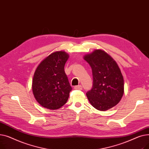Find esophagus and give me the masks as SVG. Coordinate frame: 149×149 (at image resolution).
<instances>
[{
    "label": "esophagus",
    "instance_id": "1",
    "mask_svg": "<svg viewBox=\"0 0 149 149\" xmlns=\"http://www.w3.org/2000/svg\"><path fill=\"white\" fill-rule=\"evenodd\" d=\"M74 89H78V90H81L83 89V87L81 85H78V86H76L74 87Z\"/></svg>",
    "mask_w": 149,
    "mask_h": 149
}]
</instances>
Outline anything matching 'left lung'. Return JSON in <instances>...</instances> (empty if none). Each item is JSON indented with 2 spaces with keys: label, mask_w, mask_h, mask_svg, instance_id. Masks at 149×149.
Listing matches in <instances>:
<instances>
[{
  "label": "left lung",
  "mask_w": 149,
  "mask_h": 149,
  "mask_svg": "<svg viewBox=\"0 0 149 149\" xmlns=\"http://www.w3.org/2000/svg\"><path fill=\"white\" fill-rule=\"evenodd\" d=\"M93 76L92 89L86 93L91 105L105 111L118 104L124 93V79L116 61L104 51L96 49L85 55Z\"/></svg>",
  "instance_id": "1"
}]
</instances>
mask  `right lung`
<instances>
[{
    "mask_svg": "<svg viewBox=\"0 0 149 149\" xmlns=\"http://www.w3.org/2000/svg\"><path fill=\"white\" fill-rule=\"evenodd\" d=\"M69 55L64 51L52 53L39 65L34 72L32 89L42 106L56 110L66 104L72 88L65 72Z\"/></svg>",
    "mask_w": 149,
    "mask_h": 149,
    "instance_id": "add662e5",
    "label": "right lung"
}]
</instances>
